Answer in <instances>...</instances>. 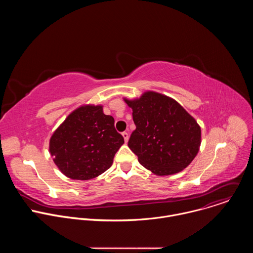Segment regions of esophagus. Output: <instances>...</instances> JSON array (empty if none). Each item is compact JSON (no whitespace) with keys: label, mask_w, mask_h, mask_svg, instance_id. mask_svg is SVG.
<instances>
[{"label":"esophagus","mask_w":253,"mask_h":253,"mask_svg":"<svg viewBox=\"0 0 253 253\" xmlns=\"http://www.w3.org/2000/svg\"><path fill=\"white\" fill-rule=\"evenodd\" d=\"M122 136H123L125 142H127L128 139H129V134H128V132H123V133H122Z\"/></svg>","instance_id":"1"}]
</instances>
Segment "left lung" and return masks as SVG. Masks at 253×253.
Here are the masks:
<instances>
[{"mask_svg": "<svg viewBox=\"0 0 253 253\" xmlns=\"http://www.w3.org/2000/svg\"><path fill=\"white\" fill-rule=\"evenodd\" d=\"M124 101L136 125L128 146L142 166L164 176L182 171L192 162L199 151L201 129L181 105L153 91Z\"/></svg>", "mask_w": 253, "mask_h": 253, "instance_id": "1", "label": "left lung"}]
</instances>
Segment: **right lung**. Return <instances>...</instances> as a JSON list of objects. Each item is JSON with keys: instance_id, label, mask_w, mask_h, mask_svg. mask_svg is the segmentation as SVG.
I'll use <instances>...</instances> for the list:
<instances>
[{"instance_id": "right-lung-1", "label": "right lung", "mask_w": 253, "mask_h": 253, "mask_svg": "<svg viewBox=\"0 0 253 253\" xmlns=\"http://www.w3.org/2000/svg\"><path fill=\"white\" fill-rule=\"evenodd\" d=\"M124 138L114 118L102 105H83L68 115L53 133L49 151L54 163L68 178L90 180L109 169Z\"/></svg>"}]
</instances>
